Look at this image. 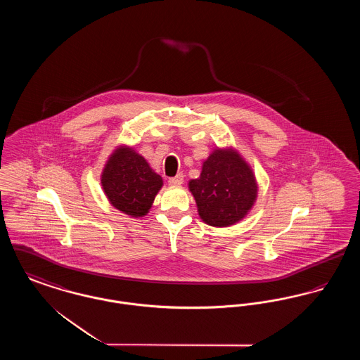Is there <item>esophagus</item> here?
Masks as SVG:
<instances>
[{
	"mask_svg": "<svg viewBox=\"0 0 360 360\" xmlns=\"http://www.w3.org/2000/svg\"><path fill=\"white\" fill-rule=\"evenodd\" d=\"M182 184H184V175L182 174H178L174 178L169 179V185L170 186H181Z\"/></svg>",
	"mask_w": 360,
	"mask_h": 360,
	"instance_id": "34e87169",
	"label": "esophagus"
}]
</instances>
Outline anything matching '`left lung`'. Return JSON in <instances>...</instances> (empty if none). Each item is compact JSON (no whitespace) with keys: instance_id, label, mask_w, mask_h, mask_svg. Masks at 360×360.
Returning <instances> with one entry per match:
<instances>
[{"instance_id":"obj_1","label":"left lung","mask_w":360,"mask_h":360,"mask_svg":"<svg viewBox=\"0 0 360 360\" xmlns=\"http://www.w3.org/2000/svg\"><path fill=\"white\" fill-rule=\"evenodd\" d=\"M201 220L212 226H231L241 221L257 197L255 174L233 148L216 147L202 163L197 179L188 181Z\"/></svg>"}]
</instances>
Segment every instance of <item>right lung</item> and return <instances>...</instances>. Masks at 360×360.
Returning <instances> with one entry per match:
<instances>
[{"label":"right lung","mask_w":360,"mask_h":360,"mask_svg":"<svg viewBox=\"0 0 360 360\" xmlns=\"http://www.w3.org/2000/svg\"><path fill=\"white\" fill-rule=\"evenodd\" d=\"M101 186L110 205L137 219L150 212L163 179L134 147L121 144L103 166Z\"/></svg>","instance_id":"right-lung-1"}]
</instances>
